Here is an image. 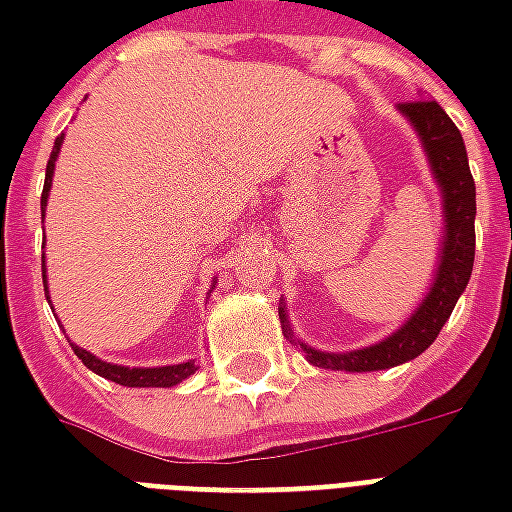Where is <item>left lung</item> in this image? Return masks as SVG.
Wrapping results in <instances>:
<instances>
[{"mask_svg": "<svg viewBox=\"0 0 512 512\" xmlns=\"http://www.w3.org/2000/svg\"><path fill=\"white\" fill-rule=\"evenodd\" d=\"M397 112L406 117L408 126L422 142L428 156L430 175L436 180L441 194V241L439 260L433 268L428 293L422 296L414 312L397 326L395 332L356 351H321L296 337L288 321V304L279 301V321L290 343L304 351L307 362L323 370H343V373H373L389 367L406 365L428 351L439 337L441 326L455 310L461 293L469 285L474 266V180L469 172V158L461 131L455 128L447 112L430 98L397 104Z\"/></svg>", "mask_w": 512, "mask_h": 512, "instance_id": "8db88e82", "label": "left lung"}]
</instances>
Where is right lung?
I'll use <instances>...</instances> for the list:
<instances>
[{"instance_id": "1", "label": "right lung", "mask_w": 512, "mask_h": 512, "mask_svg": "<svg viewBox=\"0 0 512 512\" xmlns=\"http://www.w3.org/2000/svg\"><path fill=\"white\" fill-rule=\"evenodd\" d=\"M65 134L57 136V142L51 147V158L49 164H46V186H43V197H40V211L46 216V202H49V191H51V178H54V164H57V156H60V147ZM43 285H49L46 282V257H43ZM49 293V288H46ZM51 304V296H46ZM73 348V354L79 356L84 362V367H90L95 376L109 378V381H115L120 386H178L180 381H186L189 376L197 373V365L194 362H178V365H164V367H126V365H115V362H104V359H98L90 351H84L82 345H76L73 340H68Z\"/></svg>"}]
</instances>
